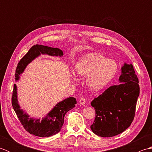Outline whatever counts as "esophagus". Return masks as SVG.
<instances>
[{
    "instance_id": "34e87169",
    "label": "esophagus",
    "mask_w": 152,
    "mask_h": 152,
    "mask_svg": "<svg viewBox=\"0 0 152 152\" xmlns=\"http://www.w3.org/2000/svg\"><path fill=\"white\" fill-rule=\"evenodd\" d=\"M79 102H80V104H82V105H84V104H85V103H86V100H85V99L83 98V97H82L81 99H80Z\"/></svg>"
}]
</instances>
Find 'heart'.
<instances>
[{
  "mask_svg": "<svg viewBox=\"0 0 152 152\" xmlns=\"http://www.w3.org/2000/svg\"><path fill=\"white\" fill-rule=\"evenodd\" d=\"M118 64L114 60L97 53H89L82 57L75 65L79 76L88 77V86L99 90L109 84L118 72Z\"/></svg>",
  "mask_w": 152,
  "mask_h": 152,
  "instance_id": "b5f03b06",
  "label": "heart"
}]
</instances>
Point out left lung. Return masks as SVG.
Listing matches in <instances>:
<instances>
[{"mask_svg": "<svg viewBox=\"0 0 152 152\" xmlns=\"http://www.w3.org/2000/svg\"><path fill=\"white\" fill-rule=\"evenodd\" d=\"M118 85L106 89L93 100L95 118L91 129L102 137H112L123 133L133 122L140 87L132 64L125 63Z\"/></svg>", "mask_w": 152, "mask_h": 152, "instance_id": "1", "label": "left lung"}]
</instances>
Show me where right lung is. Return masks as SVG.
I'll return each instance as SVG.
<instances>
[{"mask_svg":"<svg viewBox=\"0 0 152 152\" xmlns=\"http://www.w3.org/2000/svg\"><path fill=\"white\" fill-rule=\"evenodd\" d=\"M40 53L48 54L51 56H63V51L58 48L42 45H34L18 63L15 72V80H19V76L23 72L27 64L40 56ZM12 104L19 120L28 133L40 137H48L53 136L61 131L64 124V115L68 111L75 106L76 99L74 97H69L57 103L52 110L48 113L46 117L40 121L39 119L30 118L29 115L20 109L17 99V87L14 84L12 96Z\"/></svg>","mask_w":152,"mask_h":152,"instance_id":"right-lung-1","label":"right lung"}]
</instances>
